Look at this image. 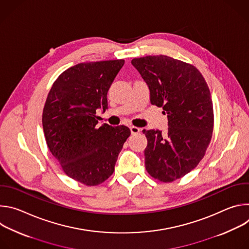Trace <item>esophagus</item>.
I'll return each instance as SVG.
<instances>
[{"instance_id":"34e87169","label":"esophagus","mask_w":249,"mask_h":249,"mask_svg":"<svg viewBox=\"0 0 249 249\" xmlns=\"http://www.w3.org/2000/svg\"><path fill=\"white\" fill-rule=\"evenodd\" d=\"M130 130H131L132 135H136V134L140 133V131H141V129L138 128V127H136V126H131V127H130Z\"/></svg>"}]
</instances>
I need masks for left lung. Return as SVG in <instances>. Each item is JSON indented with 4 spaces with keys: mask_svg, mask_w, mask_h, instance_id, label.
<instances>
[{
    "mask_svg": "<svg viewBox=\"0 0 249 249\" xmlns=\"http://www.w3.org/2000/svg\"><path fill=\"white\" fill-rule=\"evenodd\" d=\"M132 65L150 89L151 103L167 115V133L143 130L145 165L161 182L179 179L204 158L214 129L209 87L193 65L164 55L135 58Z\"/></svg>",
    "mask_w": 249,
    "mask_h": 249,
    "instance_id": "1",
    "label": "left lung"
}]
</instances>
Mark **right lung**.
<instances>
[{"label":"right lung","instance_id":"1","mask_svg":"<svg viewBox=\"0 0 249 249\" xmlns=\"http://www.w3.org/2000/svg\"><path fill=\"white\" fill-rule=\"evenodd\" d=\"M123 59L80 63L57 78L47 95L42 125L47 146L71 178L96 186L114 171L128 127L96 126V110L107 109V91Z\"/></svg>","mask_w":249,"mask_h":249}]
</instances>
